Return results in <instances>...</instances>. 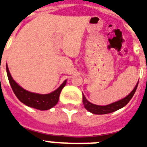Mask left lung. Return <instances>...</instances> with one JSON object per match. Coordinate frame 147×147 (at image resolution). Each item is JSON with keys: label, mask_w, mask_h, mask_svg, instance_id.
Instances as JSON below:
<instances>
[{"label": "left lung", "mask_w": 147, "mask_h": 147, "mask_svg": "<svg viewBox=\"0 0 147 147\" xmlns=\"http://www.w3.org/2000/svg\"><path fill=\"white\" fill-rule=\"evenodd\" d=\"M138 82L134 87V88L132 90V92H130V94H128L127 96H126L125 98H123V99H121L120 100H117L116 102L112 103L110 105H97L92 104L90 101L86 99L85 96L83 94L82 98V102L84 105V107L87 111L92 113L94 114H109V113H112L117 111V110L121 109L122 107H123L126 105H127V103L130 100V99L133 98L134 94L136 90H137V85H138Z\"/></svg>", "instance_id": "8db88e82"}]
</instances>
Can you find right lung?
I'll use <instances>...</instances> for the list:
<instances>
[{
  "instance_id": "obj_1",
  "label": "right lung",
  "mask_w": 147,
  "mask_h": 147,
  "mask_svg": "<svg viewBox=\"0 0 147 147\" xmlns=\"http://www.w3.org/2000/svg\"><path fill=\"white\" fill-rule=\"evenodd\" d=\"M6 69H7V74L10 85L17 98L26 106L33 107L35 109L40 110V111H47V110L51 109L57 104L59 101V98L60 93L62 92V88L65 87L67 82V80H65L57 89L49 94H42L33 93V92L26 91L20 87L13 79L9 69H8L7 65H6Z\"/></svg>"
}]
</instances>
